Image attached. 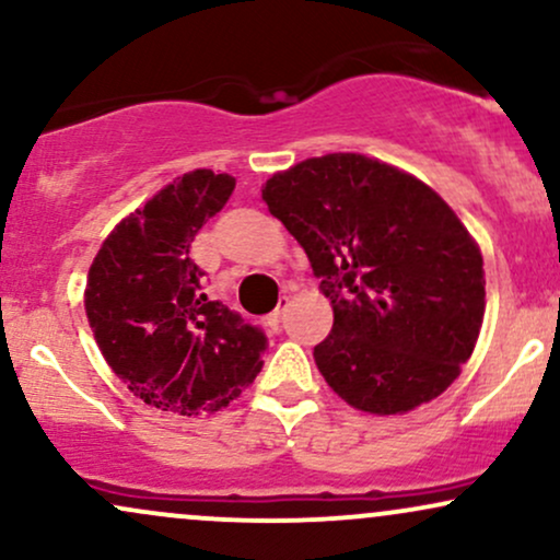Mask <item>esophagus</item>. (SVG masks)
Listing matches in <instances>:
<instances>
[{
  "label": "esophagus",
  "mask_w": 560,
  "mask_h": 560,
  "mask_svg": "<svg viewBox=\"0 0 560 560\" xmlns=\"http://www.w3.org/2000/svg\"><path fill=\"white\" fill-rule=\"evenodd\" d=\"M287 307H289V300H287V298H281L279 307H276V311L271 313V316H268V326H273V329H279V324H281V318H284Z\"/></svg>",
  "instance_id": "obj_1"
}]
</instances>
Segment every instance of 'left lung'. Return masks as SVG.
<instances>
[{"instance_id":"8db88e82","label":"left lung","mask_w":560,"mask_h":560,"mask_svg":"<svg viewBox=\"0 0 560 560\" xmlns=\"http://www.w3.org/2000/svg\"><path fill=\"white\" fill-rule=\"evenodd\" d=\"M331 300L318 371L352 408L408 413L471 358L485 318L477 242L427 184L355 152L302 160L262 186Z\"/></svg>"}]
</instances>
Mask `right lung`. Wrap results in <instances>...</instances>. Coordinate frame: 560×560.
Returning a JSON list of instances; mask_svg holds the SVG:
<instances>
[{"mask_svg":"<svg viewBox=\"0 0 560 560\" xmlns=\"http://www.w3.org/2000/svg\"><path fill=\"white\" fill-rule=\"evenodd\" d=\"M229 173L191 171L120 221L89 268L86 318L115 376L178 416L218 410L253 384L268 339L205 294L189 258L197 231L234 191Z\"/></svg>","mask_w":560,"mask_h":560,"instance_id":"right-lung-1","label":"right lung"}]
</instances>
